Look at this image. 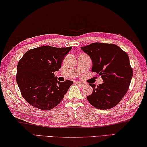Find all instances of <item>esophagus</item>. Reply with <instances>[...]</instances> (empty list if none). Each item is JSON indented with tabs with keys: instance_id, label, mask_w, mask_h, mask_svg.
<instances>
[{
	"instance_id": "esophagus-1",
	"label": "esophagus",
	"mask_w": 147,
	"mask_h": 147,
	"mask_svg": "<svg viewBox=\"0 0 147 147\" xmlns=\"http://www.w3.org/2000/svg\"><path fill=\"white\" fill-rule=\"evenodd\" d=\"M76 83L78 84H79V86H86V83H84V82L77 81V82H76Z\"/></svg>"
}]
</instances>
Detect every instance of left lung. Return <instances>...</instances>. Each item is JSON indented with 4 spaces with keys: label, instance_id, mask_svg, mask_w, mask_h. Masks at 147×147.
<instances>
[{
    "label": "left lung",
    "instance_id": "obj_1",
    "mask_svg": "<svg viewBox=\"0 0 147 147\" xmlns=\"http://www.w3.org/2000/svg\"><path fill=\"white\" fill-rule=\"evenodd\" d=\"M92 61V70L103 83H90L93 92L87 99L96 109H112L119 103L129 88L133 71L127 53L114 44L94 42L81 47Z\"/></svg>",
    "mask_w": 147,
    "mask_h": 147
}]
</instances>
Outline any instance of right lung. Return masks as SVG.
<instances>
[{"label":"right lung","instance_id":"right-lung-1","mask_svg":"<svg viewBox=\"0 0 147 147\" xmlns=\"http://www.w3.org/2000/svg\"><path fill=\"white\" fill-rule=\"evenodd\" d=\"M72 47L44 46L28 50L17 67V83L26 101L38 109H53L64 98L73 81L60 82L54 72L61 68Z\"/></svg>","mask_w":147,"mask_h":147}]
</instances>
